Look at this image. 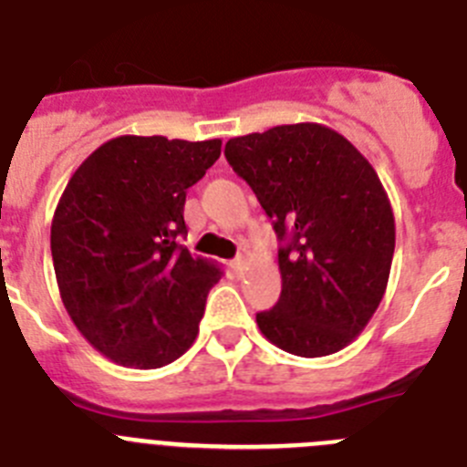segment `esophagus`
<instances>
[{
  "label": "esophagus",
  "instance_id": "obj_1",
  "mask_svg": "<svg viewBox=\"0 0 467 467\" xmlns=\"http://www.w3.org/2000/svg\"><path fill=\"white\" fill-rule=\"evenodd\" d=\"M245 257H236V259H234V262H231V269H234V271H238V274H241V271L243 269H245Z\"/></svg>",
  "mask_w": 467,
  "mask_h": 467
}]
</instances>
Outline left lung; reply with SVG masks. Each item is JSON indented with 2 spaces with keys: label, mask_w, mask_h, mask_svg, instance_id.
<instances>
[{
  "label": "left lung",
  "mask_w": 467,
  "mask_h": 467,
  "mask_svg": "<svg viewBox=\"0 0 467 467\" xmlns=\"http://www.w3.org/2000/svg\"><path fill=\"white\" fill-rule=\"evenodd\" d=\"M224 156L283 241V290L257 313L262 334L299 358L346 348L377 313L395 253L393 208L372 163L311 121L231 138Z\"/></svg>",
  "instance_id": "obj_1"
}]
</instances>
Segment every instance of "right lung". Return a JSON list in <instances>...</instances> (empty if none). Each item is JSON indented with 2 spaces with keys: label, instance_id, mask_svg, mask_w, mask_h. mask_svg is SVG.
I'll list each match as a JSON object with an SVG mask.
<instances>
[{
  "label": "right lung",
  "instance_id": "right-lung-1",
  "mask_svg": "<svg viewBox=\"0 0 467 467\" xmlns=\"http://www.w3.org/2000/svg\"><path fill=\"white\" fill-rule=\"evenodd\" d=\"M222 140L119 135L69 177L51 222L57 290L72 323L111 362L159 369L196 341L220 264L192 257L187 189Z\"/></svg>",
  "mask_w": 467,
  "mask_h": 467
}]
</instances>
